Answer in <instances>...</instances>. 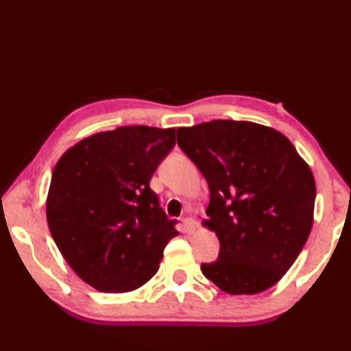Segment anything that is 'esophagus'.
<instances>
[{"instance_id":"1","label":"esophagus","mask_w":351,"mask_h":351,"mask_svg":"<svg viewBox=\"0 0 351 351\" xmlns=\"http://www.w3.org/2000/svg\"><path fill=\"white\" fill-rule=\"evenodd\" d=\"M182 228H184V230H186V232H193V230L197 229V221H195V219L190 218V217L184 218L182 219Z\"/></svg>"}]
</instances>
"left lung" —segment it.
Instances as JSON below:
<instances>
[{"label": "left lung", "mask_w": 351, "mask_h": 351, "mask_svg": "<svg viewBox=\"0 0 351 351\" xmlns=\"http://www.w3.org/2000/svg\"><path fill=\"white\" fill-rule=\"evenodd\" d=\"M178 145L209 184L204 228L218 260L201 271L228 294H257L287 274L313 228L316 182L291 141L246 121L176 130Z\"/></svg>", "instance_id": "1"}]
</instances>
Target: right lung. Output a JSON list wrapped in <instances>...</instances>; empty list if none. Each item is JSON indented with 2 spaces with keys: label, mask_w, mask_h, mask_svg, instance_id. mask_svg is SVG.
Returning a JSON list of instances; mask_svg holds the SVG:
<instances>
[{
  "label": "right lung",
  "mask_w": 351,
  "mask_h": 351,
  "mask_svg": "<svg viewBox=\"0 0 351 351\" xmlns=\"http://www.w3.org/2000/svg\"><path fill=\"white\" fill-rule=\"evenodd\" d=\"M173 147L175 128L119 127L77 142L56 164L47 226L66 263L97 291L141 288L178 235L150 189Z\"/></svg>",
  "instance_id": "obj_1"
}]
</instances>
